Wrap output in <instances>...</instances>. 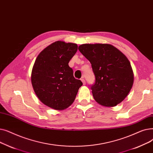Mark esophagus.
Listing matches in <instances>:
<instances>
[{
  "instance_id": "obj_1",
  "label": "esophagus",
  "mask_w": 153,
  "mask_h": 153,
  "mask_svg": "<svg viewBox=\"0 0 153 153\" xmlns=\"http://www.w3.org/2000/svg\"><path fill=\"white\" fill-rule=\"evenodd\" d=\"M81 81L82 82V83H83V84L84 85L86 84V82H85V79H84V78H82V79H81Z\"/></svg>"
}]
</instances>
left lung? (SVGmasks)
I'll return each mask as SVG.
<instances>
[{"instance_id": "obj_1", "label": "left lung", "mask_w": 153, "mask_h": 153, "mask_svg": "<svg viewBox=\"0 0 153 153\" xmlns=\"http://www.w3.org/2000/svg\"><path fill=\"white\" fill-rule=\"evenodd\" d=\"M78 50L91 63L95 76V83L91 87L94 99L106 107L120 103L134 82L133 69L127 57L108 43H85Z\"/></svg>"}]
</instances>
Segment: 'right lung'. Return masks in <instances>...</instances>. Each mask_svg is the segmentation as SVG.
I'll return each mask as SVG.
<instances>
[{
	"label": "right lung",
	"instance_id": "right-lung-1",
	"mask_svg": "<svg viewBox=\"0 0 153 153\" xmlns=\"http://www.w3.org/2000/svg\"><path fill=\"white\" fill-rule=\"evenodd\" d=\"M77 50L76 43L55 42L42 51L33 66L31 82L36 95L55 110L68 108L83 85L68 66Z\"/></svg>",
	"mask_w": 153,
	"mask_h": 153
}]
</instances>
